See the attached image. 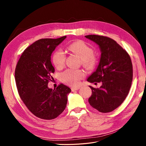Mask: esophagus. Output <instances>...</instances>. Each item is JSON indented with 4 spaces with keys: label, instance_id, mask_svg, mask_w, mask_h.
<instances>
[{
    "label": "esophagus",
    "instance_id": "obj_1",
    "mask_svg": "<svg viewBox=\"0 0 146 146\" xmlns=\"http://www.w3.org/2000/svg\"><path fill=\"white\" fill-rule=\"evenodd\" d=\"M80 89V87H78V86H76V87H72L71 88V90H72V91H76V90H79Z\"/></svg>",
    "mask_w": 146,
    "mask_h": 146
}]
</instances>
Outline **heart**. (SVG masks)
I'll return each mask as SVG.
<instances>
[{
    "instance_id": "b5f03b06",
    "label": "heart",
    "mask_w": 146,
    "mask_h": 146,
    "mask_svg": "<svg viewBox=\"0 0 146 146\" xmlns=\"http://www.w3.org/2000/svg\"><path fill=\"white\" fill-rule=\"evenodd\" d=\"M68 49L73 54L78 56L82 60L83 65L87 69L94 67L96 59L93 54V50L86 43L82 41H77L69 44ZM66 55L61 50H58L53 56V62L57 68L63 67L65 63ZM84 77V73L80 70L68 69L61 74L63 82L70 85H77L80 79Z\"/></svg>"
}]
</instances>
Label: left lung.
<instances>
[{
  "instance_id": "1",
  "label": "left lung",
  "mask_w": 146,
  "mask_h": 146,
  "mask_svg": "<svg viewBox=\"0 0 146 146\" xmlns=\"http://www.w3.org/2000/svg\"><path fill=\"white\" fill-rule=\"evenodd\" d=\"M85 37L98 44L101 52L98 67L87 81L102 82V86L98 89L90 86L92 95L88 102L101 113L111 112L122 104L129 92L133 79L130 57L111 38L96 35Z\"/></svg>"
}]
</instances>
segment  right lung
<instances>
[{
    "instance_id": "add662e5",
    "label": "right lung",
    "mask_w": 146,
    "mask_h": 146,
    "mask_svg": "<svg viewBox=\"0 0 146 146\" xmlns=\"http://www.w3.org/2000/svg\"><path fill=\"white\" fill-rule=\"evenodd\" d=\"M66 36L57 39H41L24 51L15 69L16 83L21 99L36 117L50 120L58 117L66 108L68 96L71 92L63 84L56 89L48 87L54 78L55 69L51 55Z\"/></svg>"
}]
</instances>
